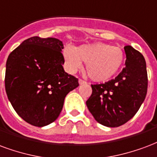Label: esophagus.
Returning <instances> with one entry per match:
<instances>
[{"mask_svg":"<svg viewBox=\"0 0 157 157\" xmlns=\"http://www.w3.org/2000/svg\"><path fill=\"white\" fill-rule=\"evenodd\" d=\"M78 83H79V84H84V83H86L87 82L85 80L82 79V78H79V79H78Z\"/></svg>","mask_w":157,"mask_h":157,"instance_id":"esophagus-1","label":"esophagus"}]
</instances>
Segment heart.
<instances>
[{"label":"heart","mask_w":157,"mask_h":157,"mask_svg":"<svg viewBox=\"0 0 157 157\" xmlns=\"http://www.w3.org/2000/svg\"><path fill=\"white\" fill-rule=\"evenodd\" d=\"M63 57L69 72L80 68L82 61L86 63L88 75L91 79L98 82L115 76L124 63L122 49L103 42L82 45L75 49H65Z\"/></svg>","instance_id":"1"}]
</instances>
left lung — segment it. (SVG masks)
Here are the masks:
<instances>
[{
  "label": "left lung",
  "instance_id": "8db88e82",
  "mask_svg": "<svg viewBox=\"0 0 157 157\" xmlns=\"http://www.w3.org/2000/svg\"><path fill=\"white\" fill-rule=\"evenodd\" d=\"M125 67L117 77L104 83L91 84L87 107L97 122L118 127L136 115L147 93L146 60L131 46H125Z\"/></svg>",
  "mask_w": 157,
  "mask_h": 157
}]
</instances>
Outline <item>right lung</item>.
<instances>
[{
	"instance_id": "add662e5",
	"label": "right lung",
	"mask_w": 157,
	"mask_h": 157,
	"mask_svg": "<svg viewBox=\"0 0 157 157\" xmlns=\"http://www.w3.org/2000/svg\"><path fill=\"white\" fill-rule=\"evenodd\" d=\"M63 42L57 38L33 36L8 56L5 88L15 111L34 126L57 120L68 93L78 79L63 67Z\"/></svg>"
}]
</instances>
